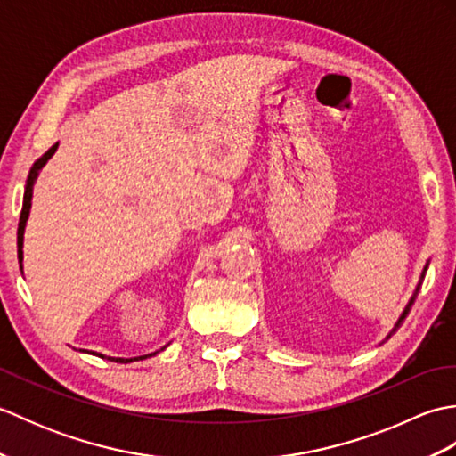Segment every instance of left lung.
Here are the masks:
<instances>
[{
	"mask_svg": "<svg viewBox=\"0 0 456 456\" xmlns=\"http://www.w3.org/2000/svg\"><path fill=\"white\" fill-rule=\"evenodd\" d=\"M425 270H428V265H425V268H423V274H421V280H423V276H425ZM421 280H419V284H418V288H415V294L411 296V299H410V304H408V305H405V309H403V314L400 315V319H398V323H395V327H394V331H395V329H398V327L402 325V322H403V319H405V315H408V312H410V307H411V304H413V299H415V296H418V292H419Z\"/></svg>",
	"mask_w": 456,
	"mask_h": 456,
	"instance_id": "obj_1",
	"label": "left lung"
}]
</instances>
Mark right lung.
<instances>
[{"label": "right lung", "mask_w": 456, "mask_h": 456, "mask_svg": "<svg viewBox=\"0 0 456 456\" xmlns=\"http://www.w3.org/2000/svg\"><path fill=\"white\" fill-rule=\"evenodd\" d=\"M58 149V142L53 144L51 149H48L41 159H38L35 164L31 172H28V178H27V186H25V193H23V209H21V217H19V227H17V256H19V265L23 263V233H25V225H27V219H28V211H31V200H33V186L37 183V178L38 174H41V170L45 168V164L48 162V159L53 157V154L56 152ZM23 268V265H21ZM157 353H151V354H144V356H137V358H111L110 361H115V362H121V364H127V362H133V361H142V358L147 356H152ZM103 358V354H98Z\"/></svg>", "instance_id": "obj_1"}]
</instances>
